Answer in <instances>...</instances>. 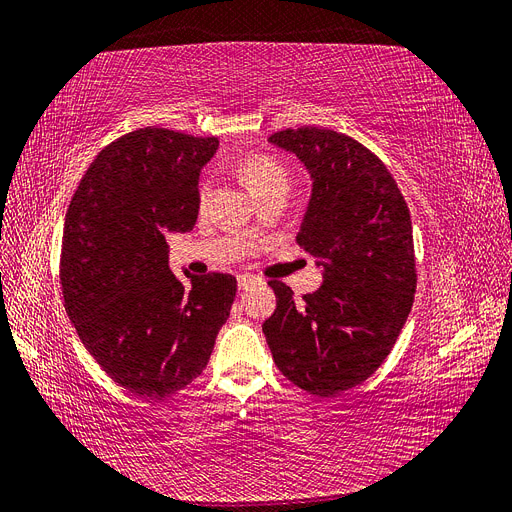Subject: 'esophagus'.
Listing matches in <instances>:
<instances>
[{"label":"esophagus","mask_w":512,"mask_h":512,"mask_svg":"<svg viewBox=\"0 0 512 512\" xmlns=\"http://www.w3.org/2000/svg\"><path fill=\"white\" fill-rule=\"evenodd\" d=\"M257 278L251 274H240L238 276V289H249L251 285H255Z\"/></svg>","instance_id":"esophagus-1"}]
</instances>
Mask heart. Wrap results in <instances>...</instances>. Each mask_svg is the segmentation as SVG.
<instances>
[{
	"instance_id": "obj_1",
	"label": "heart",
	"mask_w": 512,
	"mask_h": 512,
	"mask_svg": "<svg viewBox=\"0 0 512 512\" xmlns=\"http://www.w3.org/2000/svg\"><path fill=\"white\" fill-rule=\"evenodd\" d=\"M240 173H242L246 185H249L255 194H259L261 189H268V187L278 185V183H289L287 170L282 168V164H278L270 156H251V158H246L240 164ZM208 192H211V183L204 181L202 183V192H200L202 200H206Z\"/></svg>"
}]
</instances>
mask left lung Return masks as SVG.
<instances>
[{
    "instance_id": "obj_1",
    "label": "left lung",
    "mask_w": 512,
    "mask_h": 512,
    "mask_svg": "<svg viewBox=\"0 0 512 512\" xmlns=\"http://www.w3.org/2000/svg\"><path fill=\"white\" fill-rule=\"evenodd\" d=\"M268 141L308 168L312 196L297 242L325 280L301 299L270 280L276 310L263 333L287 380L335 396L386 361L411 312L418 274L409 208L384 162L342 132L301 126Z\"/></svg>"
}]
</instances>
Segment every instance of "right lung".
Here are the masks:
<instances>
[{
    "label": "right lung",
    "instance_id": "add662e5",
    "mask_svg": "<svg viewBox=\"0 0 512 512\" xmlns=\"http://www.w3.org/2000/svg\"><path fill=\"white\" fill-rule=\"evenodd\" d=\"M217 137L139 128L92 160L67 208L61 287L82 344L113 382L164 399L204 371L236 278L168 268V232L196 225Z\"/></svg>",
    "mask_w": 512,
    "mask_h": 512
}]
</instances>
